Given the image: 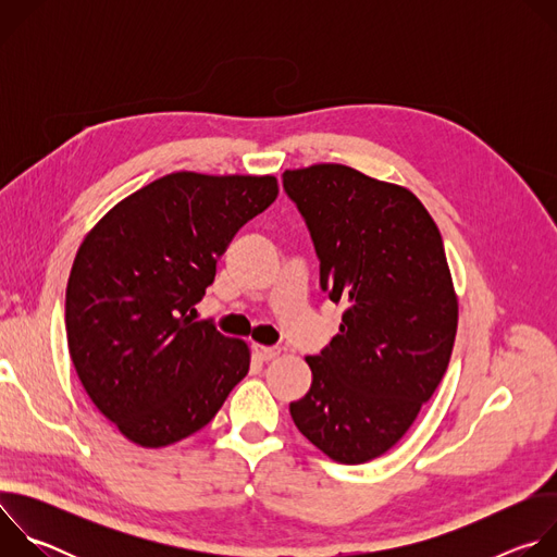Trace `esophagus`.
<instances>
[{
  "label": "esophagus",
  "instance_id": "obj_1",
  "mask_svg": "<svg viewBox=\"0 0 557 557\" xmlns=\"http://www.w3.org/2000/svg\"><path fill=\"white\" fill-rule=\"evenodd\" d=\"M256 355L260 361H275L282 355L280 346H256Z\"/></svg>",
  "mask_w": 557,
  "mask_h": 557
}]
</instances>
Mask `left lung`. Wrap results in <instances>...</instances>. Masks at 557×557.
<instances>
[{
    "instance_id": "obj_1",
    "label": "left lung",
    "mask_w": 557,
    "mask_h": 557,
    "mask_svg": "<svg viewBox=\"0 0 557 557\" xmlns=\"http://www.w3.org/2000/svg\"><path fill=\"white\" fill-rule=\"evenodd\" d=\"M282 181L322 290L348 304L331 346L306 357L312 383L290 417L329 458L361 465L404 438L447 370L458 299L443 237L410 189L352 168L286 170Z\"/></svg>"
}]
</instances>
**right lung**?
Listing matches in <instances>:
<instances>
[{
	"instance_id": "1",
	"label": "right lung",
	"mask_w": 557,
	"mask_h": 557,
	"mask_svg": "<svg viewBox=\"0 0 557 557\" xmlns=\"http://www.w3.org/2000/svg\"><path fill=\"white\" fill-rule=\"evenodd\" d=\"M275 198V176L176 172L112 207L78 247L65 288L70 357L127 441L153 449L191 436L247 376V342L191 312L233 235Z\"/></svg>"
}]
</instances>
